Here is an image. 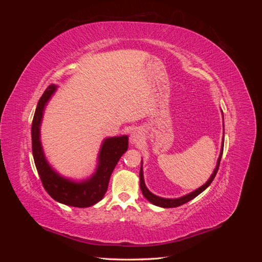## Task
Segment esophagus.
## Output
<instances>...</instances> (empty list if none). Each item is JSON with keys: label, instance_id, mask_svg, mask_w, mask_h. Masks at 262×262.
<instances>
[{"label": "esophagus", "instance_id": "1", "mask_svg": "<svg viewBox=\"0 0 262 262\" xmlns=\"http://www.w3.org/2000/svg\"><path fill=\"white\" fill-rule=\"evenodd\" d=\"M142 140V136H141V132L139 130H134L131 133V137H130V141L131 143L133 144H139Z\"/></svg>", "mask_w": 262, "mask_h": 262}]
</instances>
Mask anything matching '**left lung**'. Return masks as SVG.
I'll return each mask as SVG.
<instances>
[{"mask_svg":"<svg viewBox=\"0 0 262 262\" xmlns=\"http://www.w3.org/2000/svg\"><path fill=\"white\" fill-rule=\"evenodd\" d=\"M223 145H224V140H223ZM223 145H222V149H221V154H220L219 161H217L216 168L214 169L212 176L207 181V184H204L202 187H200L199 189H196L195 191L189 193V194H187L185 196H181V198H179V199H164V198L157 196V195L153 194L152 192H149L148 190H147V188L145 187L144 179H143V170H142V166H141V169H140V187H141L142 193H143V195L146 198V199L150 203H153V204L157 205V207H162V208H177V207H180V205H182V204L187 203L188 201L194 199L196 195H199L202 191H204V190L211 185V182L213 181V179L215 178L216 172H217L219 167H220V162H221V158H222V154H223Z\"/></svg>","mask_w":262,"mask_h":262,"instance_id":"obj_1","label":"left lung"}]
</instances>
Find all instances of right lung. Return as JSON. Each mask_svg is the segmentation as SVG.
I'll return each mask as SVG.
<instances>
[{
    "label": "right lung",
    "instance_id": "obj_1",
    "mask_svg": "<svg viewBox=\"0 0 262 262\" xmlns=\"http://www.w3.org/2000/svg\"><path fill=\"white\" fill-rule=\"evenodd\" d=\"M55 89L57 87L54 85L47 87L38 101L33 124H31V148H33L36 168L43 188L52 199L75 208L92 207L105 195L110 176L118 161L129 147V140L126 136L105 140L99 153L98 168L91 179L76 184L59 176L47 163L39 139V126H40L43 108Z\"/></svg>",
    "mask_w": 262,
    "mask_h": 262
}]
</instances>
